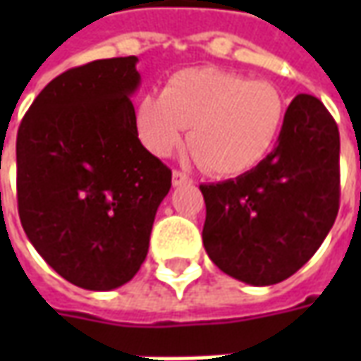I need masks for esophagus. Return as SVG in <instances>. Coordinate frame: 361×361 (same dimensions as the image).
Here are the masks:
<instances>
[{
    "label": "esophagus",
    "instance_id": "esophagus-1",
    "mask_svg": "<svg viewBox=\"0 0 361 361\" xmlns=\"http://www.w3.org/2000/svg\"><path fill=\"white\" fill-rule=\"evenodd\" d=\"M189 176H185L183 172H180V170H173L172 173V183L173 188H180V185H185V183H189Z\"/></svg>",
    "mask_w": 361,
    "mask_h": 361
}]
</instances>
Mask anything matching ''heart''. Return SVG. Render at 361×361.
Masks as SVG:
<instances>
[{
    "mask_svg": "<svg viewBox=\"0 0 361 361\" xmlns=\"http://www.w3.org/2000/svg\"><path fill=\"white\" fill-rule=\"evenodd\" d=\"M284 98L267 81L214 67L185 69L166 82L162 94L142 96L137 135L154 157L188 145L207 172L235 176L271 152L284 123Z\"/></svg>",
    "mask_w": 361,
    "mask_h": 361,
    "instance_id": "b5f03b06",
    "label": "heart"
}]
</instances>
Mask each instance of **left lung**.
<instances>
[{
  "mask_svg": "<svg viewBox=\"0 0 361 361\" xmlns=\"http://www.w3.org/2000/svg\"><path fill=\"white\" fill-rule=\"evenodd\" d=\"M338 158L333 116L315 96H295L271 154L235 180L201 185L203 245L212 263L253 286L302 269L338 214Z\"/></svg>",
  "mask_w": 361,
  "mask_h": 361,
  "instance_id": "left-lung-1",
  "label": "left lung"
}]
</instances>
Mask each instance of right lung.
Masks as SVG:
<instances>
[{
    "label": "right lung",
    "instance_id": "obj_1",
    "mask_svg": "<svg viewBox=\"0 0 361 361\" xmlns=\"http://www.w3.org/2000/svg\"><path fill=\"white\" fill-rule=\"evenodd\" d=\"M135 56L50 81L17 133L20 224L44 261L85 290L123 286L149 253L172 172L137 135Z\"/></svg>",
    "mask_w": 361,
    "mask_h": 361
}]
</instances>
